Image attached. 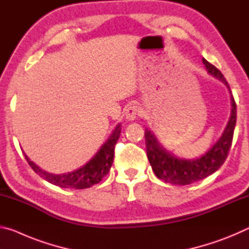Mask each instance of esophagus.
<instances>
[{"label":"esophagus","mask_w":249,"mask_h":249,"mask_svg":"<svg viewBox=\"0 0 249 249\" xmlns=\"http://www.w3.org/2000/svg\"><path fill=\"white\" fill-rule=\"evenodd\" d=\"M138 115H140V108H138L137 105H130L126 108L125 116L127 121H134Z\"/></svg>","instance_id":"1"}]
</instances>
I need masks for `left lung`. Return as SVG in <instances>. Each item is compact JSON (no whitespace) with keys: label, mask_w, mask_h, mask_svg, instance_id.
<instances>
[{"label":"left lung","mask_w":249,"mask_h":249,"mask_svg":"<svg viewBox=\"0 0 249 249\" xmlns=\"http://www.w3.org/2000/svg\"><path fill=\"white\" fill-rule=\"evenodd\" d=\"M202 61H203L208 72L222 81L230 90L229 83L225 80L224 75L221 73V71L216 67L211 65L204 58L202 59ZM231 117L224 132L220 140L199 158L181 159L176 157L174 154L169 153L160 145L153 132H150L149 129H145L147 157H148L150 166L157 178L167 183L185 185L204 179L220 169L229 155L236 124V103L233 95L231 96Z\"/></svg>","instance_id":"obj_1"}]
</instances>
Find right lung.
I'll use <instances>...</instances> for the list:
<instances>
[{
  "label": "right lung",
  "mask_w": 249,
  "mask_h": 249,
  "mask_svg": "<svg viewBox=\"0 0 249 249\" xmlns=\"http://www.w3.org/2000/svg\"><path fill=\"white\" fill-rule=\"evenodd\" d=\"M120 135L121 124L116 126L111 136L107 138V141L104 142L93 158L79 169L67 172V174H49V172L40 169L38 166L31 161L26 155H25V158H26L28 165L32 167V169L37 175H39L41 178L48 181L49 183L58 185L60 188L87 189L99 183L103 179V177L108 174V170L112 167L113 159H114V149Z\"/></svg>",
  "instance_id": "1"
}]
</instances>
